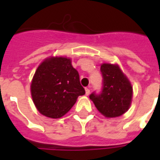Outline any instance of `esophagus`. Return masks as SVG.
I'll list each match as a JSON object with an SVG mask.
<instances>
[{"label":"esophagus","mask_w":160,"mask_h":160,"mask_svg":"<svg viewBox=\"0 0 160 160\" xmlns=\"http://www.w3.org/2000/svg\"><path fill=\"white\" fill-rule=\"evenodd\" d=\"M90 94V89L89 88H86V95H89Z\"/></svg>","instance_id":"1"}]
</instances>
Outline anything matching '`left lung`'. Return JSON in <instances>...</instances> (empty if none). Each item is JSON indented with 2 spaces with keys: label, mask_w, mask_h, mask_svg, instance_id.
<instances>
[{
  "label": "left lung",
  "mask_w": 160,
  "mask_h": 160,
  "mask_svg": "<svg viewBox=\"0 0 160 160\" xmlns=\"http://www.w3.org/2000/svg\"><path fill=\"white\" fill-rule=\"evenodd\" d=\"M100 71L103 76L102 92L99 94L92 92L90 99L104 117H120L130 107L133 87L117 64L103 63Z\"/></svg>",
  "instance_id": "1"
}]
</instances>
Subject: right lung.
<instances>
[{"label":"right lung","instance_id":"1","mask_svg":"<svg viewBox=\"0 0 160 160\" xmlns=\"http://www.w3.org/2000/svg\"><path fill=\"white\" fill-rule=\"evenodd\" d=\"M85 92L71 59L62 56L44 60L37 68L31 84L38 111L50 118H62Z\"/></svg>","mask_w":160,"mask_h":160}]
</instances>
